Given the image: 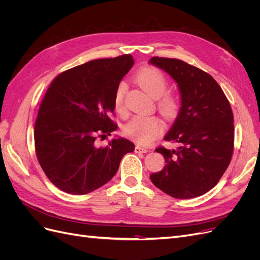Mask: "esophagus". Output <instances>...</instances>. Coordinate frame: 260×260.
Here are the masks:
<instances>
[{
	"instance_id": "1",
	"label": "esophagus",
	"mask_w": 260,
	"mask_h": 260,
	"mask_svg": "<svg viewBox=\"0 0 260 260\" xmlns=\"http://www.w3.org/2000/svg\"><path fill=\"white\" fill-rule=\"evenodd\" d=\"M135 152H136V153H147L148 149L145 148V147L140 146V145H137L136 148H135Z\"/></svg>"
}]
</instances>
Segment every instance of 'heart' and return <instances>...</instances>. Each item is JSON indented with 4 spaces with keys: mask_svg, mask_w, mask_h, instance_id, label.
<instances>
[{
    "mask_svg": "<svg viewBox=\"0 0 260 260\" xmlns=\"http://www.w3.org/2000/svg\"><path fill=\"white\" fill-rule=\"evenodd\" d=\"M139 85L147 92L153 99H159L158 106L160 111L167 116L174 115L176 112V100L169 94H163L167 91V79L161 72L153 67L143 68L137 75ZM125 84L120 83L115 93V106L120 109L123 105ZM123 131L130 139L136 142L147 145L158 138L164 131V123L158 117L137 115L124 125Z\"/></svg>",
    "mask_w": 260,
    "mask_h": 260,
    "instance_id": "obj_1",
    "label": "heart"
}]
</instances>
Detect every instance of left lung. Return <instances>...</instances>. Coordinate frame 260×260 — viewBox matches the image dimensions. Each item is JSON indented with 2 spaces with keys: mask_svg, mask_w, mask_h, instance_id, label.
<instances>
[{
  "mask_svg": "<svg viewBox=\"0 0 260 260\" xmlns=\"http://www.w3.org/2000/svg\"><path fill=\"white\" fill-rule=\"evenodd\" d=\"M148 62L175 80L181 98L179 114L164 138L180 146L156 148L166 165L149 178L172 198H198L218 183L230 164L234 142L230 103L214 78L199 68L176 58L152 57Z\"/></svg>",
  "mask_w": 260,
  "mask_h": 260,
  "instance_id": "left-lung-1",
  "label": "left lung"
}]
</instances>
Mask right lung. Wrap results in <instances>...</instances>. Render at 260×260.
Segmentation results:
<instances>
[{
	"instance_id": "add662e5",
	"label": "right lung",
	"mask_w": 260,
	"mask_h": 260,
	"mask_svg": "<svg viewBox=\"0 0 260 260\" xmlns=\"http://www.w3.org/2000/svg\"><path fill=\"white\" fill-rule=\"evenodd\" d=\"M135 64L131 55L94 59L55 78L46 91L35 125L38 160L51 182L69 194L93 192L111 180L124 154L135 151L128 139L115 137L98 147V133L117 130L109 118L115 93Z\"/></svg>"
}]
</instances>
